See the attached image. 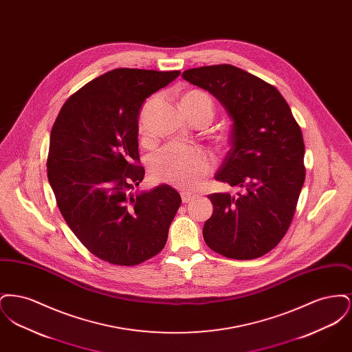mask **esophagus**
Returning <instances> with one entry per match:
<instances>
[{
    "label": "esophagus",
    "mask_w": 352,
    "mask_h": 352,
    "mask_svg": "<svg viewBox=\"0 0 352 352\" xmlns=\"http://www.w3.org/2000/svg\"><path fill=\"white\" fill-rule=\"evenodd\" d=\"M181 197H182V201H184V203H188V201H192L197 195H195V194H191V192L182 191V192H181Z\"/></svg>",
    "instance_id": "34e87169"
}]
</instances>
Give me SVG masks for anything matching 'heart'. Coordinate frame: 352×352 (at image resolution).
<instances>
[{"instance_id": "b5f03b06", "label": "heart", "mask_w": 352, "mask_h": 352, "mask_svg": "<svg viewBox=\"0 0 352 352\" xmlns=\"http://www.w3.org/2000/svg\"><path fill=\"white\" fill-rule=\"evenodd\" d=\"M182 108L190 118H206L211 121L214 116V102L201 91H190L182 99ZM214 168V160L207 151L168 144L151 157L153 177L164 184L178 188L191 190L206 178Z\"/></svg>"}]
</instances>
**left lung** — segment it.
<instances>
[{
    "mask_svg": "<svg viewBox=\"0 0 352 352\" xmlns=\"http://www.w3.org/2000/svg\"><path fill=\"white\" fill-rule=\"evenodd\" d=\"M182 78L228 112L231 149L215 179L244 190L236 197L208 195L214 212L204 223V241L234 260L261 257L281 241L294 217L305 182L301 128L278 89L241 68H191Z\"/></svg>",
    "mask_w": 352,
    "mask_h": 352,
    "instance_id": "1",
    "label": "left lung"
}]
</instances>
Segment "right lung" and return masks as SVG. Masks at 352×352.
<instances>
[{"instance_id":"obj_1","label":"right lung","mask_w":352,"mask_h":352,"mask_svg":"<svg viewBox=\"0 0 352 352\" xmlns=\"http://www.w3.org/2000/svg\"><path fill=\"white\" fill-rule=\"evenodd\" d=\"M179 71L116 68L85 84L51 129L47 177L68 227L84 247L116 265H137L162 251L182 199L168 184L135 191L138 113Z\"/></svg>"}]
</instances>
